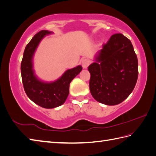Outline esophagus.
I'll return each mask as SVG.
<instances>
[{
    "mask_svg": "<svg viewBox=\"0 0 156 156\" xmlns=\"http://www.w3.org/2000/svg\"><path fill=\"white\" fill-rule=\"evenodd\" d=\"M90 64V61L87 58H84V59H83L81 61V65H82V67L83 69H87V67L89 66Z\"/></svg>",
    "mask_w": 156,
    "mask_h": 156,
    "instance_id": "1",
    "label": "esophagus"
}]
</instances>
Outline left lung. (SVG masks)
<instances>
[{
	"label": "left lung",
	"mask_w": 156,
	"mask_h": 156,
	"mask_svg": "<svg viewBox=\"0 0 156 156\" xmlns=\"http://www.w3.org/2000/svg\"><path fill=\"white\" fill-rule=\"evenodd\" d=\"M94 61L88 67L93 98L107 105L119 104L133 91L138 77L137 58L131 41L122 34H113Z\"/></svg>",
	"instance_id": "8db88e82"
}]
</instances>
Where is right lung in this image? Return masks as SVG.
<instances>
[{"mask_svg":"<svg viewBox=\"0 0 156 156\" xmlns=\"http://www.w3.org/2000/svg\"><path fill=\"white\" fill-rule=\"evenodd\" d=\"M53 34L47 30L34 35L26 46L21 62L22 81L29 98L43 108L53 109L63 105L69 93L71 81L82 71L81 65L68 69L53 81H44L37 77L33 67V57L41 41L44 37Z\"/></svg>","mask_w":156,"mask_h":156,"instance_id":"right-lung-1","label":"right lung"}]
</instances>
